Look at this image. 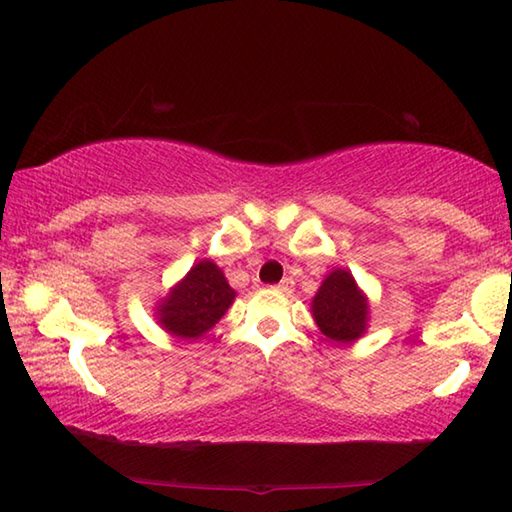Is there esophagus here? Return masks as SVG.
I'll return each mask as SVG.
<instances>
[{"label": "esophagus", "mask_w": 512, "mask_h": 512, "mask_svg": "<svg viewBox=\"0 0 512 512\" xmlns=\"http://www.w3.org/2000/svg\"><path fill=\"white\" fill-rule=\"evenodd\" d=\"M276 290L279 292H292V288H294V281L292 279H283L279 285H274Z\"/></svg>", "instance_id": "34e87169"}]
</instances>
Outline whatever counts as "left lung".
<instances>
[{
	"label": "left lung",
	"mask_w": 512,
	"mask_h": 512,
	"mask_svg": "<svg viewBox=\"0 0 512 512\" xmlns=\"http://www.w3.org/2000/svg\"><path fill=\"white\" fill-rule=\"evenodd\" d=\"M312 315L321 333L344 344L364 333L369 308L353 276L346 270H335L326 276L317 297L312 299Z\"/></svg>",
	"instance_id": "left-lung-1"
}]
</instances>
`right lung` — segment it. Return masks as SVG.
<instances>
[{"label": "right lung", "mask_w": 512, "mask_h": 512, "mask_svg": "<svg viewBox=\"0 0 512 512\" xmlns=\"http://www.w3.org/2000/svg\"><path fill=\"white\" fill-rule=\"evenodd\" d=\"M236 292L218 265L197 263L159 306V324L179 339H200L229 310Z\"/></svg>", "instance_id": "obj_1"}]
</instances>
